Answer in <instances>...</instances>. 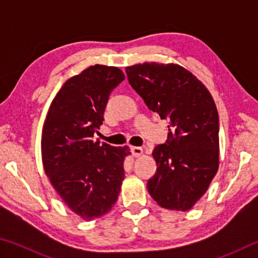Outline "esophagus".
I'll return each mask as SVG.
<instances>
[{"instance_id":"1","label":"esophagus","mask_w":258,"mask_h":258,"mask_svg":"<svg viewBox=\"0 0 258 258\" xmlns=\"http://www.w3.org/2000/svg\"><path fill=\"white\" fill-rule=\"evenodd\" d=\"M131 152L134 157H139L143 154V150L140 147H131Z\"/></svg>"}]
</instances>
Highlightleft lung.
<instances>
[{"instance_id": "obj_1", "label": "left lung", "mask_w": 258, "mask_h": 258, "mask_svg": "<svg viewBox=\"0 0 258 258\" xmlns=\"http://www.w3.org/2000/svg\"><path fill=\"white\" fill-rule=\"evenodd\" d=\"M131 86L167 119L168 134L152 156L157 171L148 191L166 209L189 211L218 169V113L209 91L178 64L145 62L126 67Z\"/></svg>"}]
</instances>
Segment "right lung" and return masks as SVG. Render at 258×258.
Segmentation results:
<instances>
[{
	"label": "right lung",
	"instance_id": "obj_1",
	"mask_svg": "<svg viewBox=\"0 0 258 258\" xmlns=\"http://www.w3.org/2000/svg\"><path fill=\"white\" fill-rule=\"evenodd\" d=\"M117 67L95 64L64 83L42 130V160L51 184L83 220L103 216L118 199L128 147L94 142L112 90L124 81Z\"/></svg>",
	"mask_w": 258,
	"mask_h": 258
}]
</instances>
